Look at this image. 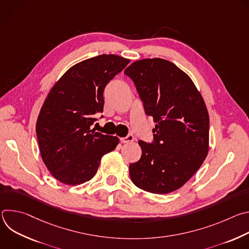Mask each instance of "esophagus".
Masks as SVG:
<instances>
[{"label":"esophagus","mask_w":249,"mask_h":249,"mask_svg":"<svg viewBox=\"0 0 249 249\" xmlns=\"http://www.w3.org/2000/svg\"><path fill=\"white\" fill-rule=\"evenodd\" d=\"M134 136L133 135H131V134H129L128 136H126V137H123V138H120V142L121 143H130V142H133L134 141Z\"/></svg>","instance_id":"34e87169"}]
</instances>
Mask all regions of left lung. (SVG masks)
Masks as SVG:
<instances>
[{"label":"left lung","instance_id":"obj_1","mask_svg":"<svg viewBox=\"0 0 249 249\" xmlns=\"http://www.w3.org/2000/svg\"><path fill=\"white\" fill-rule=\"evenodd\" d=\"M124 73L134 82L146 114L157 123L154 143L139 141L142 157L129 165L131 180L155 194L179 189L209 152V114L204 99L190 77L164 59L136 61Z\"/></svg>","mask_w":249,"mask_h":249}]
</instances>
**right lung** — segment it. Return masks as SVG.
Segmentation results:
<instances>
[{"instance_id": "right-lung-1", "label": "right lung", "mask_w": 249, "mask_h": 249, "mask_svg": "<svg viewBox=\"0 0 249 249\" xmlns=\"http://www.w3.org/2000/svg\"><path fill=\"white\" fill-rule=\"evenodd\" d=\"M118 55H99L82 61L57 81L36 122L43 162L53 177L79 185L95 175L101 158L119 144L116 136L92 132L94 115L103 111L104 88L129 64Z\"/></svg>"}]
</instances>
